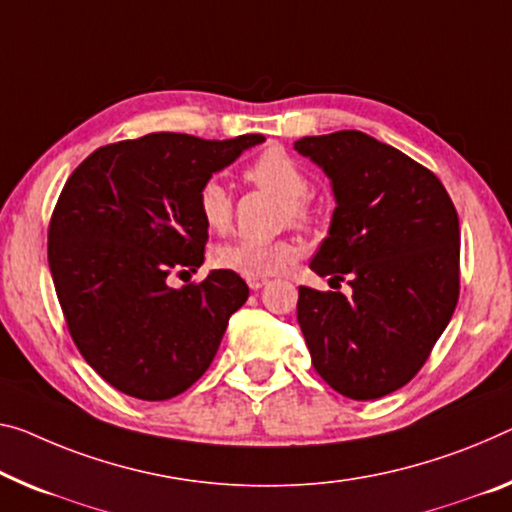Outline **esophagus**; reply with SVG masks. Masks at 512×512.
Returning <instances> with one entry per match:
<instances>
[{"mask_svg": "<svg viewBox=\"0 0 512 512\" xmlns=\"http://www.w3.org/2000/svg\"><path fill=\"white\" fill-rule=\"evenodd\" d=\"M247 283H249L251 290H261V288L265 286V283H267V279H249Z\"/></svg>", "mask_w": 512, "mask_h": 512, "instance_id": "esophagus-1", "label": "esophagus"}]
</instances>
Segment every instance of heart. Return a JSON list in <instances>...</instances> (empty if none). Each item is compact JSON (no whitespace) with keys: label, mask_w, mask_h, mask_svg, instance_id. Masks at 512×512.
I'll use <instances>...</instances> for the list:
<instances>
[{"label":"heart","mask_w":512,"mask_h":512,"mask_svg":"<svg viewBox=\"0 0 512 512\" xmlns=\"http://www.w3.org/2000/svg\"><path fill=\"white\" fill-rule=\"evenodd\" d=\"M251 185L283 199L281 217L295 224H304L311 219V208L304 196L309 194L311 183L293 157L281 148H270L261 157H256L245 171ZM196 208L203 224L210 231L224 233L233 222V199L226 187L217 178H210L201 185L196 194ZM300 254V245L290 238H279L270 242L261 240H231L212 251V265L219 270L240 274L245 279H263L279 272Z\"/></svg>","instance_id":"heart-1"}]
</instances>
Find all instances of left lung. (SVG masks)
<instances>
[{"mask_svg":"<svg viewBox=\"0 0 512 512\" xmlns=\"http://www.w3.org/2000/svg\"><path fill=\"white\" fill-rule=\"evenodd\" d=\"M295 151L325 171L336 199L311 270L352 288L300 286L313 368L352 400L382 398L421 371L458 304V212L430 169L359 130L304 137Z\"/></svg>","mask_w":512,"mask_h":512,"instance_id":"8db88e82","label":"left lung"}]
</instances>
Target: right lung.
Returning <instances> with one entry per match:
<instances>
[{"label":"right lung","mask_w":512,"mask_h":512,"mask_svg":"<svg viewBox=\"0 0 512 512\" xmlns=\"http://www.w3.org/2000/svg\"><path fill=\"white\" fill-rule=\"evenodd\" d=\"M261 141L153 132L98 148L66 180L47 261L77 350L114 389L169 400L208 371L247 283L212 270L171 288L169 274L203 263L201 185Z\"/></svg>","instance_id":"obj_1"}]
</instances>
